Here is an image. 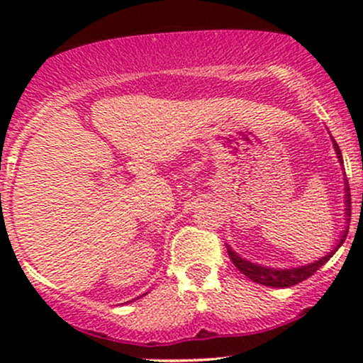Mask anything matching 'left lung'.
Listing matches in <instances>:
<instances>
[{
	"mask_svg": "<svg viewBox=\"0 0 363 363\" xmlns=\"http://www.w3.org/2000/svg\"><path fill=\"white\" fill-rule=\"evenodd\" d=\"M333 147H335V152L336 155H338L340 164H343L341 150L335 140H333ZM345 206H347L345 208V216H347V223H350V216H352V199H350V187L347 181H345ZM347 234H348V227H345L343 234H341V239L338 240V244H336V247L333 249L331 252H328L326 256H323L320 259L314 262H309V264L306 266H298V268H290V269L268 268V266H261V264H256V262L242 259V257H240L237 252L232 251L228 245H227V252H228V257H230L232 262L235 264V268L242 274H245L247 278H251L252 281L259 283V285H264V286H274V289H286V286L297 285V283L307 280V278L312 277V274L318 272L324 262L331 259L333 254L338 251L341 244L345 242Z\"/></svg>",
	"mask_w": 363,
	"mask_h": 363,
	"instance_id": "8db88e82",
	"label": "left lung"
}]
</instances>
